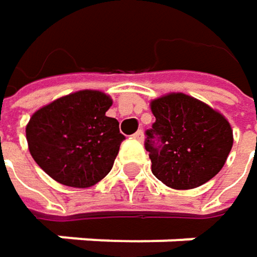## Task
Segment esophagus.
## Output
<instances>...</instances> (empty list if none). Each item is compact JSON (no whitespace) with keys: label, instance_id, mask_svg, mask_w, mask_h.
I'll return each mask as SVG.
<instances>
[{"label":"esophagus","instance_id":"1","mask_svg":"<svg viewBox=\"0 0 257 257\" xmlns=\"http://www.w3.org/2000/svg\"><path fill=\"white\" fill-rule=\"evenodd\" d=\"M132 138H134V140H137V141H143V140H144V134H143V131H137V132L132 135Z\"/></svg>","mask_w":257,"mask_h":257}]
</instances>
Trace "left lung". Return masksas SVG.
<instances>
[{
    "label": "left lung",
    "mask_w": 257,
    "mask_h": 257,
    "mask_svg": "<svg viewBox=\"0 0 257 257\" xmlns=\"http://www.w3.org/2000/svg\"><path fill=\"white\" fill-rule=\"evenodd\" d=\"M156 122L147 131L146 150L152 173L171 189H195L211 180L225 165L233 144L228 119L208 104L171 92L150 101ZM163 144H153V134Z\"/></svg>",
    "instance_id": "left-lung-1"
}]
</instances>
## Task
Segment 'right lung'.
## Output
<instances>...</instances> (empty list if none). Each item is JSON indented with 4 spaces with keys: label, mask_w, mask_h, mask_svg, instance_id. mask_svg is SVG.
<instances>
[{
    "label": "right lung",
    "mask_w": 257,
    "mask_h": 257,
    "mask_svg": "<svg viewBox=\"0 0 257 257\" xmlns=\"http://www.w3.org/2000/svg\"><path fill=\"white\" fill-rule=\"evenodd\" d=\"M113 99L84 89L38 108L26 125L28 149L38 167L70 187H90L113 168L125 137L105 116Z\"/></svg>",
    "instance_id": "1"
}]
</instances>
